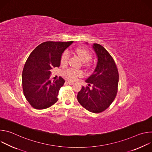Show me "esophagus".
<instances>
[{
  "label": "esophagus",
  "instance_id": "34e87169",
  "mask_svg": "<svg viewBox=\"0 0 152 152\" xmlns=\"http://www.w3.org/2000/svg\"><path fill=\"white\" fill-rule=\"evenodd\" d=\"M68 82V83L69 84V85H73L74 84V82H70V81H68L67 82Z\"/></svg>",
  "mask_w": 152,
  "mask_h": 152
}]
</instances>
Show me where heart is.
<instances>
[{"label": "heart", "instance_id": "heart-1", "mask_svg": "<svg viewBox=\"0 0 152 152\" xmlns=\"http://www.w3.org/2000/svg\"><path fill=\"white\" fill-rule=\"evenodd\" d=\"M74 52L78 56V57L83 62H88L92 58L91 54L86 49L82 48H76L74 49ZM69 58V53L66 51L62 55L61 62L62 64H65L67 62ZM65 75L70 80H75L78 76L82 75V72L79 70H75L73 69H69L65 73Z\"/></svg>", "mask_w": 152, "mask_h": 152}]
</instances>
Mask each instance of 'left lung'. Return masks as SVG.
I'll use <instances>...</instances> for the list:
<instances>
[{
	"mask_svg": "<svg viewBox=\"0 0 152 152\" xmlns=\"http://www.w3.org/2000/svg\"><path fill=\"white\" fill-rule=\"evenodd\" d=\"M88 45V42H86ZM97 59L96 69L85 80L89 86H82L77 94L79 103L94 113L103 112L110 106L117 93L118 72L116 64L108 52L101 45H93Z\"/></svg>",
	"mask_w": 152,
	"mask_h": 152,
	"instance_id": "1",
	"label": "left lung"
}]
</instances>
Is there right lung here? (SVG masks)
Masks as SVG:
<instances>
[{"instance_id":"right-lung-1","label":"right lung","mask_w":152,"mask_h":152,"mask_svg":"<svg viewBox=\"0 0 152 152\" xmlns=\"http://www.w3.org/2000/svg\"><path fill=\"white\" fill-rule=\"evenodd\" d=\"M73 41H46L38 46L29 56L23 70L24 95L37 110L48 108L58 101L59 91L65 80L51 82V70L60 66L61 56Z\"/></svg>"}]
</instances>
